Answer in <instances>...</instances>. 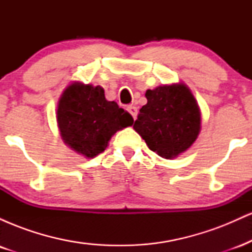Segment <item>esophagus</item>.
Returning a JSON list of instances; mask_svg holds the SVG:
<instances>
[{
  "label": "esophagus",
  "mask_w": 252,
  "mask_h": 252,
  "mask_svg": "<svg viewBox=\"0 0 252 252\" xmlns=\"http://www.w3.org/2000/svg\"><path fill=\"white\" fill-rule=\"evenodd\" d=\"M126 110H128V112L130 115H131L132 117H134V120L136 118V116H137V108L134 105H129L126 106Z\"/></svg>",
  "instance_id": "obj_1"
}]
</instances>
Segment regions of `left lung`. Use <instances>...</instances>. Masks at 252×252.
Instances as JSON below:
<instances>
[{
  "mask_svg": "<svg viewBox=\"0 0 252 252\" xmlns=\"http://www.w3.org/2000/svg\"><path fill=\"white\" fill-rule=\"evenodd\" d=\"M134 129L150 150L173 160L192 147L201 130V112L184 83L160 85L146 91Z\"/></svg>",
  "mask_w": 252,
  "mask_h": 252,
  "instance_id": "8db88e82",
  "label": "left lung"
}]
</instances>
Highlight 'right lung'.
<instances>
[{"label":"right lung","mask_w":252,"mask_h":252,"mask_svg":"<svg viewBox=\"0 0 252 252\" xmlns=\"http://www.w3.org/2000/svg\"><path fill=\"white\" fill-rule=\"evenodd\" d=\"M57 123L66 146L94 158L117 131L132 126L134 118L116 102L106 100L102 86L72 82L58 102Z\"/></svg>","instance_id":"add662e5"}]
</instances>
